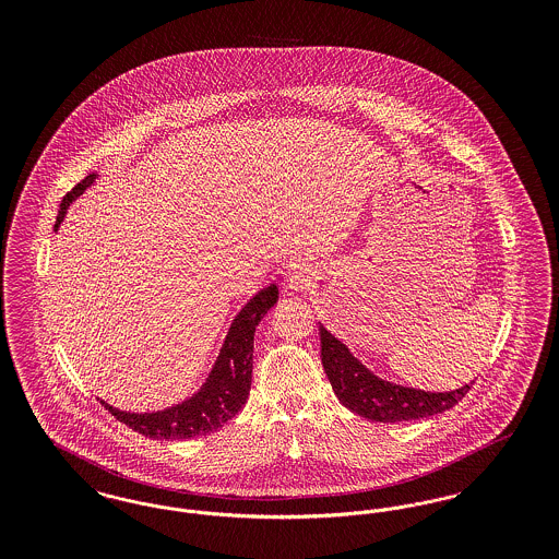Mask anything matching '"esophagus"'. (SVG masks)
I'll return each mask as SVG.
<instances>
[{"label": "esophagus", "instance_id": "34e87169", "mask_svg": "<svg viewBox=\"0 0 559 559\" xmlns=\"http://www.w3.org/2000/svg\"><path fill=\"white\" fill-rule=\"evenodd\" d=\"M308 285H310V278H308L301 270L289 272V276H287V287H289L292 292H301V289H306Z\"/></svg>", "mask_w": 559, "mask_h": 559}]
</instances>
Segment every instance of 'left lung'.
<instances>
[{
  "label": "left lung",
  "instance_id": "left-lung-1",
  "mask_svg": "<svg viewBox=\"0 0 559 559\" xmlns=\"http://www.w3.org/2000/svg\"><path fill=\"white\" fill-rule=\"evenodd\" d=\"M319 333L320 358L333 392L344 406L365 419L379 424L424 419L449 411L472 390V385H463L452 392L433 394L383 381L367 371L322 324Z\"/></svg>",
  "mask_w": 559,
  "mask_h": 559
}]
</instances>
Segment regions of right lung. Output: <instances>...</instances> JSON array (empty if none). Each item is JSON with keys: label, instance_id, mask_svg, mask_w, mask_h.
Returning a JSON list of instances; mask_svg holds the SVG:
<instances>
[{"label": "right lung", "instance_id": "1", "mask_svg": "<svg viewBox=\"0 0 559 559\" xmlns=\"http://www.w3.org/2000/svg\"><path fill=\"white\" fill-rule=\"evenodd\" d=\"M94 180H96V174L85 176L78 187L62 197L60 212L56 217V228L64 217L62 212H67V207L85 188L92 187ZM276 299H278V289L276 285H270L240 310L237 319L230 324V331L226 335V342L215 360V367L207 383L201 388L197 396L167 411L144 413V415L123 413L103 402L105 408H108V413L115 419L132 427L133 431L155 440L194 438V436H207L212 431H217L239 413L240 406L249 396L251 372H253L255 326L260 320L264 319L267 310L276 304Z\"/></svg>", "mask_w": 559, "mask_h": 559}]
</instances>
